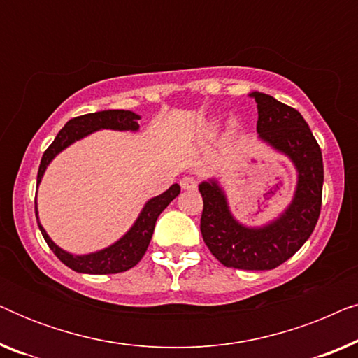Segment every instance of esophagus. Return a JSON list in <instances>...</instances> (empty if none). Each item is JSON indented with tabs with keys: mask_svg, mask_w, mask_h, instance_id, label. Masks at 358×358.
Wrapping results in <instances>:
<instances>
[{
	"mask_svg": "<svg viewBox=\"0 0 358 358\" xmlns=\"http://www.w3.org/2000/svg\"><path fill=\"white\" fill-rule=\"evenodd\" d=\"M179 184H180V187H182L184 190H195V189H197V180H195L194 178H190V176L180 179Z\"/></svg>",
	"mask_w": 358,
	"mask_h": 358,
	"instance_id": "obj_1",
	"label": "esophagus"
}]
</instances>
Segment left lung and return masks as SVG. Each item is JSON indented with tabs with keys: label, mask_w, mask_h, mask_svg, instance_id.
<instances>
[{
	"label": "left lung",
	"mask_w": 358,
	"mask_h": 358,
	"mask_svg": "<svg viewBox=\"0 0 358 358\" xmlns=\"http://www.w3.org/2000/svg\"><path fill=\"white\" fill-rule=\"evenodd\" d=\"M257 102L259 138L287 155L298 171L292 203L280 217L259 228L244 227L229 212L227 195L215 180L199 185L203 199L200 231L210 252L223 266L271 271L288 261L311 236L321 213L322 155L300 112L264 92Z\"/></svg>",
	"instance_id": "left-lung-1"
}]
</instances>
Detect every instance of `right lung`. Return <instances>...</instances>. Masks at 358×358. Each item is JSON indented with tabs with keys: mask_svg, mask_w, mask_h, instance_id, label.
Instances as JSON below:
<instances>
[{
	"mask_svg": "<svg viewBox=\"0 0 358 358\" xmlns=\"http://www.w3.org/2000/svg\"><path fill=\"white\" fill-rule=\"evenodd\" d=\"M140 115H136L135 112L130 110H101L94 112V114H85L75 119L68 120L66 125L58 131L55 140L52 141V145L48 146L41 159V166H38L37 173V185L41 184L42 176L45 173L47 166L50 164V161L55 156L75 143L76 140L85 138L86 135L92 134V131L101 130V129H110V130H138V120ZM180 192V187L178 184H173L171 187L163 192L158 197H153L146 202V205L141 210L140 217L136 218L129 231L122 236L119 241L112 244V246L102 249V251L85 254V256H73V254L63 251L62 248H58L55 243L48 238L45 229L42 228L41 222L37 217V202H36V217L37 224L41 228V233L48 248L52 249L53 254L65 264L66 267H70L71 271L80 272V273H92V275H107V273H119L125 272L129 268L135 267L140 262V259L145 256L148 244L153 236L156 220L161 215V212L178 197Z\"/></svg>",
	"mask_w": 358,
	"mask_h": 358,
	"instance_id": "add662e5",
	"label": "right lung"
}]
</instances>
